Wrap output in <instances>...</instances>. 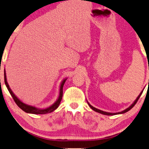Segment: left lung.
I'll use <instances>...</instances> for the list:
<instances>
[{
    "label": "left lung",
    "mask_w": 149,
    "mask_h": 149,
    "mask_svg": "<svg viewBox=\"0 0 149 149\" xmlns=\"http://www.w3.org/2000/svg\"><path fill=\"white\" fill-rule=\"evenodd\" d=\"M142 93H143V91H141V93H140V94L139 95H138V97H136V99L134 101V102L133 103H132V104H131V105L130 106V107H127V109H125V110H123V111H122V112H114V113H113V112H104V111H102V110H100V109H97V108H95V107H93L92 105H91V104L89 103V102H88L87 101V102H88V105L90 106V107H91V109H93V110H94L95 112H98V113H100V114H105V115H115V114H124V113H125V112H128L129 110H130L132 108V107H134V106L136 104V102L137 101H138V100L139 99V97H140V96H141V95L142 94Z\"/></svg>",
    "instance_id": "left-lung-1"
}]
</instances>
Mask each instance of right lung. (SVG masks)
I'll use <instances>...</instances> for the list:
<instances>
[{
  "mask_svg": "<svg viewBox=\"0 0 149 149\" xmlns=\"http://www.w3.org/2000/svg\"><path fill=\"white\" fill-rule=\"evenodd\" d=\"M4 80H5V84H6V87H7L8 91L10 93L11 96L13 98L14 101L15 102V103L17 104V105L21 109L24 111V112H27V113L29 114H47L50 113V112H53L56 109L57 107L59 105L60 102H61L62 96H63V85H64L65 82L67 80V78L63 79V81H61V84H60V88H59V93H58V97L56 101L54 102V103H53L52 105H50L49 107H46V108H38V107H36L35 106L29 105L26 103H24L22 101H21L14 94V93L13 92L12 90L10 88L9 85H8V81H7V77H6V70H4Z\"/></svg>",
  "mask_w": 149,
  "mask_h": 149,
  "instance_id": "right-lung-1",
  "label": "right lung"
}]
</instances>
